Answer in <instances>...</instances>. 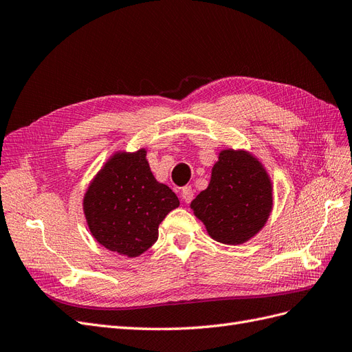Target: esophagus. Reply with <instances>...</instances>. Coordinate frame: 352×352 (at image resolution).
I'll list each match as a JSON object with an SVG mask.
<instances>
[{
    "label": "esophagus",
    "instance_id": "1",
    "mask_svg": "<svg viewBox=\"0 0 352 352\" xmlns=\"http://www.w3.org/2000/svg\"><path fill=\"white\" fill-rule=\"evenodd\" d=\"M180 198H182L184 202H190L194 198V189L190 186H185L182 190H180Z\"/></svg>",
    "mask_w": 352,
    "mask_h": 352
}]
</instances>
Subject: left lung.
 <instances>
[{
	"mask_svg": "<svg viewBox=\"0 0 352 352\" xmlns=\"http://www.w3.org/2000/svg\"><path fill=\"white\" fill-rule=\"evenodd\" d=\"M207 233L220 243L248 242L265 226L273 210V184L260 158L225 148L211 168L207 189L190 202Z\"/></svg>",
	"mask_w": 352,
	"mask_h": 352,
	"instance_id": "1",
	"label": "left lung"
}]
</instances>
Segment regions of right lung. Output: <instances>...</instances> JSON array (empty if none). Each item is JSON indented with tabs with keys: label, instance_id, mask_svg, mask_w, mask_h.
<instances>
[{
	"label": "right lung",
	"instance_id": "right-lung-1",
	"mask_svg": "<svg viewBox=\"0 0 352 352\" xmlns=\"http://www.w3.org/2000/svg\"><path fill=\"white\" fill-rule=\"evenodd\" d=\"M94 239L111 252L140 257L158 238V226L179 207L176 194L154 177L146 148L116 151L89 182L82 201Z\"/></svg>",
	"mask_w": 352,
	"mask_h": 352
}]
</instances>
